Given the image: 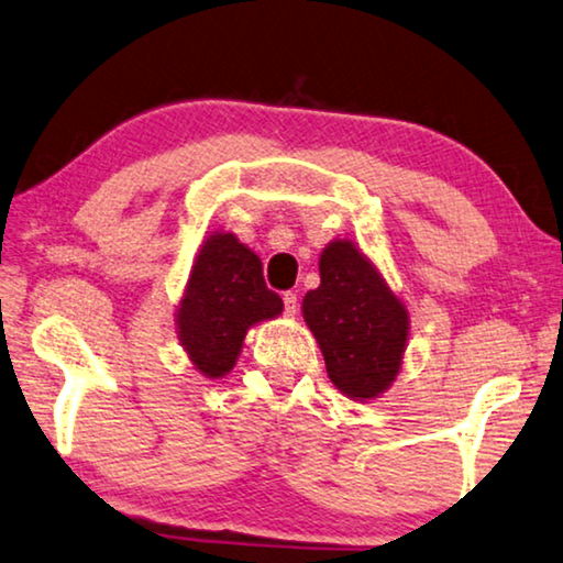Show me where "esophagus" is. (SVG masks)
Instances as JSON below:
<instances>
[{
    "instance_id": "esophagus-1",
    "label": "esophagus",
    "mask_w": 563,
    "mask_h": 563,
    "mask_svg": "<svg viewBox=\"0 0 563 563\" xmlns=\"http://www.w3.org/2000/svg\"><path fill=\"white\" fill-rule=\"evenodd\" d=\"M283 302H285V316L292 318L298 313V296H296V292H292V290L283 292Z\"/></svg>"
}]
</instances>
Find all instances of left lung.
I'll use <instances>...</instances> for the list:
<instances>
[{"instance_id":"1","label":"left lung","mask_w":563,"mask_h":563,"mask_svg":"<svg viewBox=\"0 0 563 563\" xmlns=\"http://www.w3.org/2000/svg\"><path fill=\"white\" fill-rule=\"evenodd\" d=\"M320 285L302 298V318L343 396L373 400L394 386L410 318L378 267L351 240H333L318 261Z\"/></svg>"}]
</instances>
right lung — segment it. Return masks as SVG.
I'll return each mask as SVG.
<instances>
[{
    "label": "right lung",
    "mask_w": 563,
    "mask_h": 563,
    "mask_svg": "<svg viewBox=\"0 0 563 563\" xmlns=\"http://www.w3.org/2000/svg\"><path fill=\"white\" fill-rule=\"evenodd\" d=\"M280 313L283 300L267 290L261 257L233 233H212L177 302V338L195 371L222 378L238 363L247 330Z\"/></svg>",
    "instance_id": "obj_1"
}]
</instances>
